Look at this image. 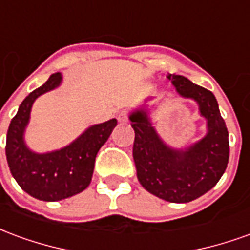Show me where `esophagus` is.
Returning a JSON list of instances; mask_svg holds the SVG:
<instances>
[{"instance_id": "34e87169", "label": "esophagus", "mask_w": 250, "mask_h": 250, "mask_svg": "<svg viewBox=\"0 0 250 250\" xmlns=\"http://www.w3.org/2000/svg\"><path fill=\"white\" fill-rule=\"evenodd\" d=\"M118 120H119V123H127V120H128V116L125 112H120L118 115Z\"/></svg>"}]
</instances>
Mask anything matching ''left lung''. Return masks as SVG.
Returning <instances> with one entry per match:
<instances>
[{"instance_id": "8db88e82", "label": "left lung", "mask_w": 250, "mask_h": 250, "mask_svg": "<svg viewBox=\"0 0 250 250\" xmlns=\"http://www.w3.org/2000/svg\"><path fill=\"white\" fill-rule=\"evenodd\" d=\"M177 92L197 102L208 132L185 150L168 147L158 135L145 108L130 114L135 131L132 157L136 175L148 193L174 204L197 199L217 185L229 161V134L215 96L181 75H168Z\"/></svg>"}]
</instances>
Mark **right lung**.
I'll return each mask as SVG.
<instances>
[{"instance_id":"right-lung-1","label":"right lung","mask_w":250,"mask_h":250,"mask_svg":"<svg viewBox=\"0 0 250 250\" xmlns=\"http://www.w3.org/2000/svg\"><path fill=\"white\" fill-rule=\"evenodd\" d=\"M60 72L53 73L40 88L30 92L20 104L8 128L6 159L13 178L32 197L55 202L82 193L91 184L95 159L107 142L118 120L111 119L88 127L82 135L60 150L37 154L25 145L24 132L29 123L30 109L40 95L62 84Z\"/></svg>"}]
</instances>
